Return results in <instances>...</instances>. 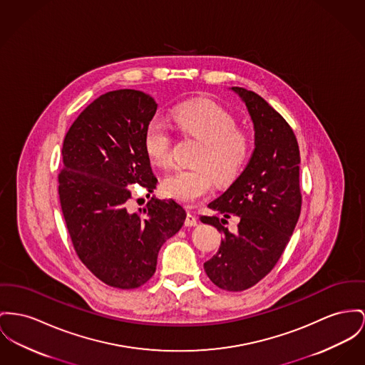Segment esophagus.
Wrapping results in <instances>:
<instances>
[{
  "label": "esophagus",
  "instance_id": "obj_1",
  "mask_svg": "<svg viewBox=\"0 0 365 365\" xmlns=\"http://www.w3.org/2000/svg\"><path fill=\"white\" fill-rule=\"evenodd\" d=\"M185 227H195L196 224H197V220H196V217H195L194 215L192 213H188L187 215V219H185Z\"/></svg>",
  "mask_w": 365,
  "mask_h": 365
}]
</instances>
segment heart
<instances>
[{
	"mask_svg": "<svg viewBox=\"0 0 365 365\" xmlns=\"http://www.w3.org/2000/svg\"><path fill=\"white\" fill-rule=\"evenodd\" d=\"M173 118L182 133L202 141L194 168H180L162 180V191L169 197L191 205L207 194L215 182H231L242 170L249 155L250 140L237 130L231 113L210 101H195L174 109ZM144 148L148 158L159 165L171 162V135L168 123L153 118L146 125Z\"/></svg>",
	"mask_w": 365,
	"mask_h": 365,
	"instance_id": "heart-1",
	"label": "heart"
}]
</instances>
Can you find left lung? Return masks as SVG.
I'll return each instance as SVG.
<instances>
[{"label": "left lung", "instance_id": "1", "mask_svg": "<svg viewBox=\"0 0 365 365\" xmlns=\"http://www.w3.org/2000/svg\"><path fill=\"white\" fill-rule=\"evenodd\" d=\"M242 99L255 128V150L241 175L209 207L222 215L200 216L224 238L203 267L221 289L241 292L256 285L277 264L300 216V153L291 125L260 96L231 88ZM240 219L231 233L224 225Z\"/></svg>", "mask_w": 365, "mask_h": 365}]
</instances>
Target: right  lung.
<instances>
[{
	"label": "right lung",
	"instance_id": "add662e5",
	"mask_svg": "<svg viewBox=\"0 0 365 365\" xmlns=\"http://www.w3.org/2000/svg\"><path fill=\"white\" fill-rule=\"evenodd\" d=\"M158 109L137 90H116L91 102L69 128L59 200L74 250L109 287L134 289L155 274L162 245L180 231L187 213L174 199L152 197L128 210L130 185L156 188L144 133Z\"/></svg>",
	"mask_w": 365,
	"mask_h": 365
}]
</instances>
